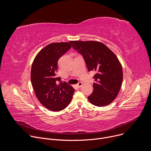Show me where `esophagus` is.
I'll return each instance as SVG.
<instances>
[{
	"mask_svg": "<svg viewBox=\"0 0 151 151\" xmlns=\"http://www.w3.org/2000/svg\"><path fill=\"white\" fill-rule=\"evenodd\" d=\"M82 85H83V83H82V82H78V83H77V87H81L82 86Z\"/></svg>",
	"mask_w": 151,
	"mask_h": 151,
	"instance_id": "34e87169",
	"label": "esophagus"
}]
</instances>
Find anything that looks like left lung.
<instances>
[{
  "label": "left lung",
  "mask_w": 151,
  "mask_h": 151,
  "mask_svg": "<svg viewBox=\"0 0 151 151\" xmlns=\"http://www.w3.org/2000/svg\"><path fill=\"white\" fill-rule=\"evenodd\" d=\"M70 43L83 55L88 70L96 73L89 101L99 107L111 104L117 97L123 79L122 65L118 57L100 42L72 40Z\"/></svg>",
  "instance_id": "8db88e82"
}]
</instances>
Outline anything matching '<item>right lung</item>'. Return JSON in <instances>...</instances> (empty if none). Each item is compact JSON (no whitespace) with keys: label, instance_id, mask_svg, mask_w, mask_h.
<instances>
[{"label":"right lung","instance_id":"1","mask_svg":"<svg viewBox=\"0 0 151 151\" xmlns=\"http://www.w3.org/2000/svg\"><path fill=\"white\" fill-rule=\"evenodd\" d=\"M72 46L69 42L47 45L36 55L31 69V82L39 102L52 111H60L70 104L75 89L56 76L57 62Z\"/></svg>","mask_w":151,"mask_h":151}]
</instances>
